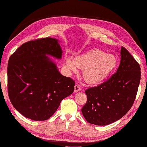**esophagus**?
Returning a JSON list of instances; mask_svg holds the SVG:
<instances>
[{"label": "esophagus", "mask_w": 147, "mask_h": 147, "mask_svg": "<svg viewBox=\"0 0 147 147\" xmlns=\"http://www.w3.org/2000/svg\"><path fill=\"white\" fill-rule=\"evenodd\" d=\"M81 90V88H80V86L78 85V84H76L75 86H74V92H78Z\"/></svg>", "instance_id": "1"}]
</instances>
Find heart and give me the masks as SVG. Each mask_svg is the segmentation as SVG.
<instances>
[{"instance_id":"1","label":"heart","mask_w":147,"mask_h":147,"mask_svg":"<svg viewBox=\"0 0 147 147\" xmlns=\"http://www.w3.org/2000/svg\"><path fill=\"white\" fill-rule=\"evenodd\" d=\"M116 57L102 50L94 49L76 57H65L64 65L68 71L76 72L83 69L82 76L86 83L96 85L101 84L109 77L117 65Z\"/></svg>"}]
</instances>
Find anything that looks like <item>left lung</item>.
<instances>
[{
    "mask_svg": "<svg viewBox=\"0 0 147 147\" xmlns=\"http://www.w3.org/2000/svg\"><path fill=\"white\" fill-rule=\"evenodd\" d=\"M116 73L107 81L85 91L87 102L82 108L90 124L108 125L117 121L131 108L140 80V67L128 50L122 47Z\"/></svg>",
    "mask_w": 147,
    "mask_h": 147,
    "instance_id": "8db88e82",
    "label": "left lung"
}]
</instances>
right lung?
I'll list each match as a JSON object with an SVG mask.
<instances>
[{"label":"right lung","mask_w":147,"mask_h":147,"mask_svg":"<svg viewBox=\"0 0 147 147\" xmlns=\"http://www.w3.org/2000/svg\"><path fill=\"white\" fill-rule=\"evenodd\" d=\"M62 52L57 39L46 37L26 42L10 57L8 94L14 108L25 117L49 119L61 100L74 92L75 82L61 75L49 57L60 59Z\"/></svg>","instance_id":"1"}]
</instances>
